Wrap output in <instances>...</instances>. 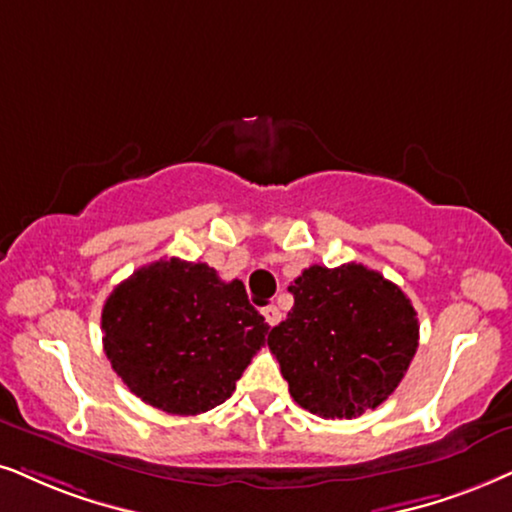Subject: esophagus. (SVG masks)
Returning <instances> with one entry per match:
<instances>
[{
    "instance_id": "1",
    "label": "esophagus",
    "mask_w": 512,
    "mask_h": 512,
    "mask_svg": "<svg viewBox=\"0 0 512 512\" xmlns=\"http://www.w3.org/2000/svg\"><path fill=\"white\" fill-rule=\"evenodd\" d=\"M262 314H264V321H267L269 326H276V323L281 321V312H278V307H274V304H269V307H264Z\"/></svg>"
}]
</instances>
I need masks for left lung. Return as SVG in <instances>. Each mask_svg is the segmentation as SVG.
I'll use <instances>...</instances> for the list:
<instances>
[{"label": "left lung", "mask_w": 512, "mask_h": 512, "mask_svg": "<svg viewBox=\"0 0 512 512\" xmlns=\"http://www.w3.org/2000/svg\"><path fill=\"white\" fill-rule=\"evenodd\" d=\"M288 319L267 345L290 397L321 418H357L375 409L409 371L418 349V316L383 274L349 262L304 269L290 283Z\"/></svg>", "instance_id": "1"}]
</instances>
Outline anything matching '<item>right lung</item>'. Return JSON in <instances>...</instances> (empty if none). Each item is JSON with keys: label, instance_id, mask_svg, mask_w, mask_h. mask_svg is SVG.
Returning <instances> with one entry per match:
<instances>
[{"label": "right lung", "instance_id": "1", "mask_svg": "<svg viewBox=\"0 0 512 512\" xmlns=\"http://www.w3.org/2000/svg\"><path fill=\"white\" fill-rule=\"evenodd\" d=\"M103 352L141 401L196 416L236 390L269 326L241 281L179 257L134 271L101 312Z\"/></svg>", "mask_w": 512, "mask_h": 512}]
</instances>
